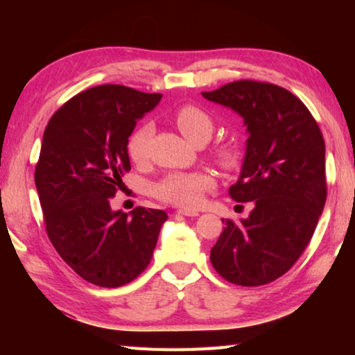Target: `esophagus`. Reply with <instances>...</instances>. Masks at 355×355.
I'll use <instances>...</instances> for the list:
<instances>
[{
  "label": "esophagus",
  "instance_id": "obj_1",
  "mask_svg": "<svg viewBox=\"0 0 355 355\" xmlns=\"http://www.w3.org/2000/svg\"><path fill=\"white\" fill-rule=\"evenodd\" d=\"M178 213H180V214H183V216H188V218H196V216H199V214H200L199 211H196V209H189V208H182V209H178Z\"/></svg>",
  "mask_w": 355,
  "mask_h": 355
}]
</instances>
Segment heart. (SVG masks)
<instances>
[{"mask_svg": "<svg viewBox=\"0 0 355 355\" xmlns=\"http://www.w3.org/2000/svg\"><path fill=\"white\" fill-rule=\"evenodd\" d=\"M175 123L186 139L191 142L208 141L214 130V122L203 110L192 105H186L175 112ZM153 136V127L144 123L131 135L128 141V155L135 163L146 161L148 144ZM216 159L222 166L230 167L236 163L238 150L224 144L216 147ZM214 178L205 172H173L153 186V194L158 199L173 203L178 207H196L202 200L203 192L211 189Z\"/></svg>", "mask_w": 355, "mask_h": 355, "instance_id": "b5f03b06", "label": "heart"}]
</instances>
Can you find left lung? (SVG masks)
Listing matches in <instances>:
<instances>
[{
	"label": "left lung",
	"instance_id": "obj_1",
	"mask_svg": "<svg viewBox=\"0 0 355 355\" xmlns=\"http://www.w3.org/2000/svg\"><path fill=\"white\" fill-rule=\"evenodd\" d=\"M202 97L243 119L249 137L228 194L254 203L249 218L222 219L209 260L232 284H269L297 261L321 218L327 197L321 130L307 106L275 84L243 80Z\"/></svg>",
	"mask_w": 355,
	"mask_h": 355
}]
</instances>
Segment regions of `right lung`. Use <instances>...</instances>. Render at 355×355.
<instances>
[{
  "instance_id": "add662e5",
  "label": "right lung",
  "mask_w": 355,
  "mask_h": 355,
  "mask_svg": "<svg viewBox=\"0 0 355 355\" xmlns=\"http://www.w3.org/2000/svg\"><path fill=\"white\" fill-rule=\"evenodd\" d=\"M161 94L105 84L75 95L48 122L35 166V188L50 241L84 280L117 288L153 257L163 209L114 211L110 199L131 169L128 137Z\"/></svg>"
}]
</instances>
